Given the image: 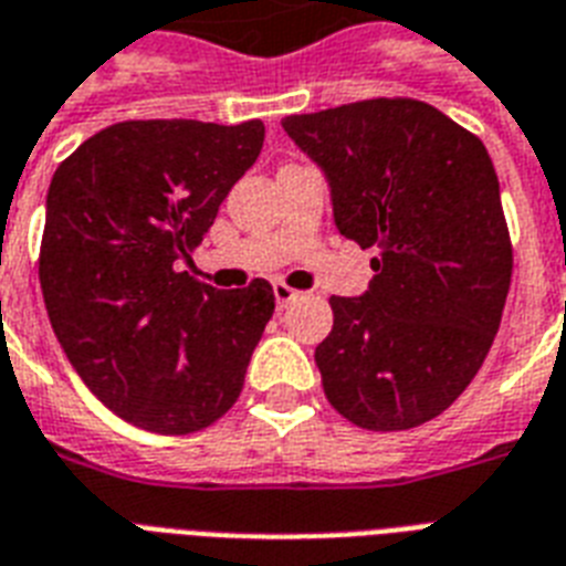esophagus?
Returning a JSON list of instances; mask_svg holds the SVG:
<instances>
[{
    "label": "esophagus",
    "instance_id": "esophagus-1",
    "mask_svg": "<svg viewBox=\"0 0 566 566\" xmlns=\"http://www.w3.org/2000/svg\"><path fill=\"white\" fill-rule=\"evenodd\" d=\"M273 293H275V305H279V308H287V305L300 296V291H293V287H287L284 282H273Z\"/></svg>",
    "mask_w": 566,
    "mask_h": 566
}]
</instances>
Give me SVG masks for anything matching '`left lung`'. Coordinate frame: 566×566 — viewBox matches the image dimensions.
<instances>
[{
  "label": "left lung",
  "instance_id": "obj_1",
  "mask_svg": "<svg viewBox=\"0 0 566 566\" xmlns=\"http://www.w3.org/2000/svg\"><path fill=\"white\" fill-rule=\"evenodd\" d=\"M332 190L344 238L376 247L361 296H332L314 361L326 399L370 431L413 429L464 394L511 287V240L484 144L417 99L282 119Z\"/></svg>",
  "mask_w": 566,
  "mask_h": 566
}]
</instances>
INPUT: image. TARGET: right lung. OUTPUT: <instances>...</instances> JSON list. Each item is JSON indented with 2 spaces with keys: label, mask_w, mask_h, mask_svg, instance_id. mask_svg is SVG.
<instances>
[{
  "label": "right lung",
  "mask_w": 566,
  "mask_h": 566,
  "mask_svg": "<svg viewBox=\"0 0 566 566\" xmlns=\"http://www.w3.org/2000/svg\"><path fill=\"white\" fill-rule=\"evenodd\" d=\"M261 146V119H128L52 176L40 243L49 323L91 394L137 429L190 434L238 402L273 287L217 291L179 264Z\"/></svg>",
  "instance_id": "obj_1"
}]
</instances>
